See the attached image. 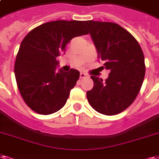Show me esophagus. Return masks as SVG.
Segmentation results:
<instances>
[{
  "label": "esophagus",
  "instance_id": "34e87169",
  "mask_svg": "<svg viewBox=\"0 0 159 159\" xmlns=\"http://www.w3.org/2000/svg\"><path fill=\"white\" fill-rule=\"evenodd\" d=\"M86 77H89V75H87L84 72H81L80 73V78H86Z\"/></svg>",
  "mask_w": 159,
  "mask_h": 159
}]
</instances>
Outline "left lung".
<instances>
[{
	"label": "left lung",
	"instance_id": "8db88e82",
	"mask_svg": "<svg viewBox=\"0 0 159 159\" xmlns=\"http://www.w3.org/2000/svg\"><path fill=\"white\" fill-rule=\"evenodd\" d=\"M103 66L109 70L105 83L91 76L93 88L87 98L93 109L114 116L127 109L136 99L145 76L142 48L130 33L117 23L85 21Z\"/></svg>",
	"mask_w": 159,
	"mask_h": 159
}]
</instances>
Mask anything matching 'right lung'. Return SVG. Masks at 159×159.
Here are the masks:
<instances>
[{
    "mask_svg": "<svg viewBox=\"0 0 159 159\" xmlns=\"http://www.w3.org/2000/svg\"><path fill=\"white\" fill-rule=\"evenodd\" d=\"M84 23L57 20L43 23L29 32L20 44L14 67L17 88L27 105L38 114L60 110L79 79L76 69L56 72V57L65 53L71 39L89 34Z\"/></svg>",
    "mask_w": 159,
    "mask_h": 159,
    "instance_id": "1",
    "label": "right lung"
}]
</instances>
